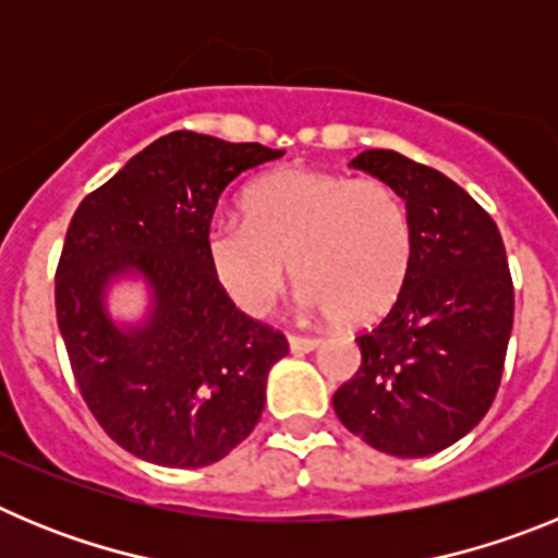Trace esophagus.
<instances>
[{
  "label": "esophagus",
  "instance_id": "esophagus-1",
  "mask_svg": "<svg viewBox=\"0 0 558 558\" xmlns=\"http://www.w3.org/2000/svg\"><path fill=\"white\" fill-rule=\"evenodd\" d=\"M288 343L293 352H313L315 347H318V340L315 338H307V335H288Z\"/></svg>",
  "mask_w": 558,
  "mask_h": 558
}]
</instances>
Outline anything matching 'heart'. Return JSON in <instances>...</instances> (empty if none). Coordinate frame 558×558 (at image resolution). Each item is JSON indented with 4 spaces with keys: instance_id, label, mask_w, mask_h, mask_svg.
<instances>
[{
    "instance_id": "heart-1",
    "label": "heart",
    "mask_w": 558,
    "mask_h": 558,
    "mask_svg": "<svg viewBox=\"0 0 558 558\" xmlns=\"http://www.w3.org/2000/svg\"><path fill=\"white\" fill-rule=\"evenodd\" d=\"M243 218H215L204 256L243 313L263 318L282 299L293 265L302 304L340 324L386 313L411 268V223L379 179L284 167L243 192Z\"/></svg>"
}]
</instances>
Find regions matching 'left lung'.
Instances as JSON below:
<instances>
[{
	"instance_id": "left-lung-1",
	"label": "left lung",
	"mask_w": 558,
	"mask_h": 558,
	"mask_svg": "<svg viewBox=\"0 0 558 558\" xmlns=\"http://www.w3.org/2000/svg\"><path fill=\"white\" fill-rule=\"evenodd\" d=\"M352 167L405 201L411 268L391 313L357 335L363 363L332 408L374 450L433 456L466 436L500 388L514 324L506 245L445 172L397 150L360 153Z\"/></svg>"
}]
</instances>
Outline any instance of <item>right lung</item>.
Listing matches in <instances>:
<instances>
[{"instance_id": "right-lung-1", "label": "right lung", "mask_w": 558, "mask_h": 558, "mask_svg": "<svg viewBox=\"0 0 558 558\" xmlns=\"http://www.w3.org/2000/svg\"><path fill=\"white\" fill-rule=\"evenodd\" d=\"M256 142L172 131L81 201L56 274L58 329L77 388L102 430L142 461L195 470L256 427L265 383L288 338L234 307L204 256L220 192L279 159ZM140 275L151 310L120 328L105 307L117 278Z\"/></svg>"}]
</instances>
